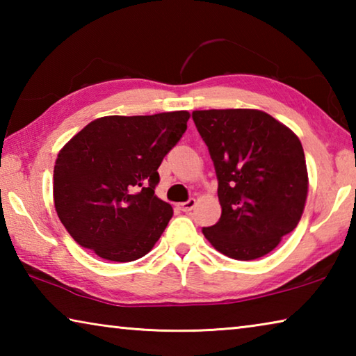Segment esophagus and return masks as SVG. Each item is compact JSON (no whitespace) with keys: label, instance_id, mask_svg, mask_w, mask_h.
<instances>
[{"label":"esophagus","instance_id":"esophagus-1","mask_svg":"<svg viewBox=\"0 0 356 356\" xmlns=\"http://www.w3.org/2000/svg\"><path fill=\"white\" fill-rule=\"evenodd\" d=\"M195 206H196V200H188L186 202H182V204H179V209L182 210V212H190V210H193L195 209Z\"/></svg>","mask_w":356,"mask_h":356}]
</instances>
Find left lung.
Segmentation results:
<instances>
[{"label": "left lung", "mask_w": 356, "mask_h": 356, "mask_svg": "<svg viewBox=\"0 0 356 356\" xmlns=\"http://www.w3.org/2000/svg\"><path fill=\"white\" fill-rule=\"evenodd\" d=\"M218 177L221 216L202 234L216 251L254 261L297 227L308 197L303 146L293 131L261 110H196Z\"/></svg>", "instance_id": "left-lung-1"}]
</instances>
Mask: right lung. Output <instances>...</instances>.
Instances as JSON below:
<instances>
[{
  "label": "right lung",
  "instance_id": "obj_1",
  "mask_svg": "<svg viewBox=\"0 0 356 356\" xmlns=\"http://www.w3.org/2000/svg\"><path fill=\"white\" fill-rule=\"evenodd\" d=\"M188 119V111L104 116L64 144L53 197L78 245L114 262L136 261L154 248L174 213L155 195L156 170Z\"/></svg>",
  "mask_w": 356,
  "mask_h": 356
}]
</instances>
